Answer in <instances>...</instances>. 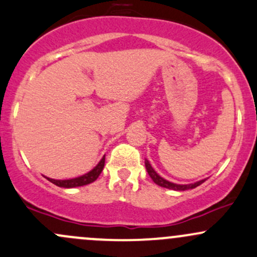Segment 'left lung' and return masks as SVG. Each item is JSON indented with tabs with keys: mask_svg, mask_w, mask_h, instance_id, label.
Listing matches in <instances>:
<instances>
[{
	"mask_svg": "<svg viewBox=\"0 0 257 257\" xmlns=\"http://www.w3.org/2000/svg\"><path fill=\"white\" fill-rule=\"evenodd\" d=\"M145 167H147V171L149 174V176L151 177V180L156 183V185L161 186V187L165 188H169V190H174V191H186V190H192V188H196L197 186L202 185L206 180H201L198 182H194V183H190V185H177V183L174 182H170V181L165 180L164 177H161L155 170L153 169L150 163L148 160H145Z\"/></svg>",
	"mask_w": 257,
	"mask_h": 257,
	"instance_id": "8db88e82",
	"label": "left lung"
}]
</instances>
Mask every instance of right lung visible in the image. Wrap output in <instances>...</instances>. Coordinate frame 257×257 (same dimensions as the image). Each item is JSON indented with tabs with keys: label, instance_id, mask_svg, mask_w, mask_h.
Segmentation results:
<instances>
[{
	"label": "right lung",
	"instance_id": "add662e5",
	"mask_svg": "<svg viewBox=\"0 0 257 257\" xmlns=\"http://www.w3.org/2000/svg\"><path fill=\"white\" fill-rule=\"evenodd\" d=\"M103 167H104V156L102 158V160L96 165V167H93L90 172L82 175V176L76 177V178H70V180H54V178L48 177V180H49L51 183H54V185L59 186V187H64V188L80 187V186L88 185V183H92L93 181H96L97 177L101 175Z\"/></svg>",
	"mask_w": 257,
	"mask_h": 257
}]
</instances>
